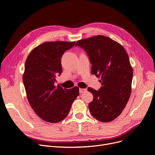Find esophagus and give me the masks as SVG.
<instances>
[{"instance_id":"1","label":"esophagus","mask_w":155,"mask_h":155,"mask_svg":"<svg viewBox=\"0 0 155 155\" xmlns=\"http://www.w3.org/2000/svg\"><path fill=\"white\" fill-rule=\"evenodd\" d=\"M86 91H87V89H85V88H79V93L80 94H82Z\"/></svg>"}]
</instances>
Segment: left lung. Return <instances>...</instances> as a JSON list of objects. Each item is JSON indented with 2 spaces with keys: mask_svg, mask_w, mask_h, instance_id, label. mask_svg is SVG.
I'll use <instances>...</instances> for the list:
<instances>
[{
  "mask_svg": "<svg viewBox=\"0 0 155 155\" xmlns=\"http://www.w3.org/2000/svg\"><path fill=\"white\" fill-rule=\"evenodd\" d=\"M92 64V74L101 77L99 91L88 87L94 95L88 108L93 117L104 123L117 118L123 112L131 93L133 68L124 47L102 35L77 41Z\"/></svg>",
  "mask_w": 155,
  "mask_h": 155,
  "instance_id": "8db88e82",
  "label": "left lung"
}]
</instances>
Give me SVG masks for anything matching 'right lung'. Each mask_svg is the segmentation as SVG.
<instances>
[{
    "label": "right lung",
    "instance_id": "right-lung-1",
    "mask_svg": "<svg viewBox=\"0 0 155 155\" xmlns=\"http://www.w3.org/2000/svg\"><path fill=\"white\" fill-rule=\"evenodd\" d=\"M74 42L48 41L35 48L25 63L22 80L32 109L43 120L56 123L67 116L79 88L54 85L61 75L63 54L75 45Z\"/></svg>",
    "mask_w": 155,
    "mask_h": 155
}]
</instances>
